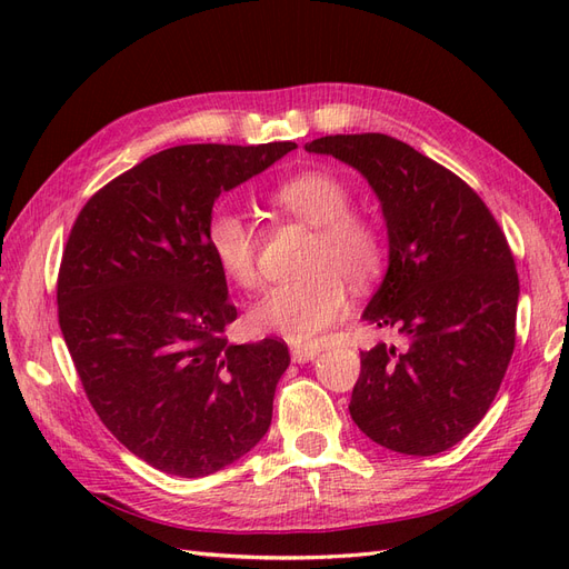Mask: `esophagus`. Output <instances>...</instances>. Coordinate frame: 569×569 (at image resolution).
Wrapping results in <instances>:
<instances>
[{"label":"esophagus","mask_w":569,"mask_h":569,"mask_svg":"<svg viewBox=\"0 0 569 569\" xmlns=\"http://www.w3.org/2000/svg\"><path fill=\"white\" fill-rule=\"evenodd\" d=\"M318 353V347H291V360H295V363H308V360H313Z\"/></svg>","instance_id":"1"}]
</instances>
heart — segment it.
<instances>
[{"label":"heart","instance_id":"heart-1","mask_svg":"<svg viewBox=\"0 0 569 569\" xmlns=\"http://www.w3.org/2000/svg\"><path fill=\"white\" fill-rule=\"evenodd\" d=\"M270 201L316 228L303 261L311 272L266 289L251 306L249 325L295 347H311L347 311L349 299L341 278L358 284L380 268L382 234L368 218L351 213V189L325 170H306L282 180L270 192ZM203 242L232 284L242 289L258 284V232L247 216L216 209L206 222Z\"/></svg>","mask_w":569,"mask_h":569}]
</instances>
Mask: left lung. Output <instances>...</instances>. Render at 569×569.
Here are the masks:
<instances>
[{"instance_id": "left-lung-1", "label": "left lung", "mask_w": 569, "mask_h": 569, "mask_svg": "<svg viewBox=\"0 0 569 569\" xmlns=\"http://www.w3.org/2000/svg\"><path fill=\"white\" fill-rule=\"evenodd\" d=\"M356 168L380 199L389 268L363 320L396 327L403 351H360L351 418L389 451L435 456L487 416L515 349L520 280L487 203L396 137L327 134L306 144Z\"/></svg>"}]
</instances>
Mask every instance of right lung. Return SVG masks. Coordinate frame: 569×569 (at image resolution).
I'll return each instance as SVG.
<instances>
[{
  "label": "right lung",
  "mask_w": 569,
  "mask_h": 569,
  "mask_svg": "<svg viewBox=\"0 0 569 569\" xmlns=\"http://www.w3.org/2000/svg\"><path fill=\"white\" fill-rule=\"evenodd\" d=\"M291 149H163L101 187L68 234L57 303L84 393L109 432L166 475H213L270 427L287 343H228L237 308L203 232L220 192Z\"/></svg>",
  "instance_id": "add662e5"
}]
</instances>
